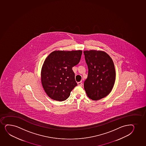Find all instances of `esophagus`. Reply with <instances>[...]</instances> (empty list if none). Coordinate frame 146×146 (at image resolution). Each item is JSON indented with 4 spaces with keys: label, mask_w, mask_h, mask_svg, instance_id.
<instances>
[{
    "label": "esophagus",
    "mask_w": 146,
    "mask_h": 146,
    "mask_svg": "<svg viewBox=\"0 0 146 146\" xmlns=\"http://www.w3.org/2000/svg\"><path fill=\"white\" fill-rule=\"evenodd\" d=\"M77 84H78V85L79 86H82V81H80V82H78L77 83Z\"/></svg>",
    "instance_id": "obj_1"
}]
</instances>
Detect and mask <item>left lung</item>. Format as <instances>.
Masks as SVG:
<instances>
[{"label":"left lung","instance_id":"1","mask_svg":"<svg viewBox=\"0 0 146 146\" xmlns=\"http://www.w3.org/2000/svg\"><path fill=\"white\" fill-rule=\"evenodd\" d=\"M88 75L84 83L88 96L98 100L112 90L115 80V70L112 59L106 52L99 50L84 51Z\"/></svg>","mask_w":146,"mask_h":146}]
</instances>
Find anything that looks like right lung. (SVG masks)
<instances>
[{
  "label": "right lung",
  "instance_id": "add662e5",
  "mask_svg": "<svg viewBox=\"0 0 146 146\" xmlns=\"http://www.w3.org/2000/svg\"><path fill=\"white\" fill-rule=\"evenodd\" d=\"M82 50H56L46 58L41 74L44 90L54 100H66L77 85L72 67L79 63Z\"/></svg>",
  "mask_w": 146,
  "mask_h": 146
}]
</instances>
